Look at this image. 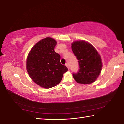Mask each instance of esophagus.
<instances>
[{
	"instance_id": "34e87169",
	"label": "esophagus",
	"mask_w": 124,
	"mask_h": 124,
	"mask_svg": "<svg viewBox=\"0 0 124 124\" xmlns=\"http://www.w3.org/2000/svg\"><path fill=\"white\" fill-rule=\"evenodd\" d=\"M66 67H67V69L69 70V69H70V66H69V65L68 64H66Z\"/></svg>"
}]
</instances>
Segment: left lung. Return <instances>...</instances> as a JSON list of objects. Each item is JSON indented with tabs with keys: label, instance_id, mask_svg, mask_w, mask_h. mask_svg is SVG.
I'll list each match as a JSON object with an SVG mask.
<instances>
[{
	"label": "left lung",
	"instance_id": "obj_1",
	"mask_svg": "<svg viewBox=\"0 0 124 124\" xmlns=\"http://www.w3.org/2000/svg\"><path fill=\"white\" fill-rule=\"evenodd\" d=\"M72 50L78 60L80 69L73 77L76 82L90 84L95 82L102 69V61L96 49L89 43L83 40L72 43Z\"/></svg>",
	"mask_w": 124,
	"mask_h": 124
}]
</instances>
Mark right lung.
<instances>
[{
    "label": "right lung",
    "mask_w": 124,
    "mask_h": 124,
    "mask_svg": "<svg viewBox=\"0 0 124 124\" xmlns=\"http://www.w3.org/2000/svg\"><path fill=\"white\" fill-rule=\"evenodd\" d=\"M57 43L51 37L42 39L32 47L27 58L26 69L30 78L46 89L59 84L68 70L61 64L60 55L54 51Z\"/></svg>",
    "instance_id": "1"
}]
</instances>
